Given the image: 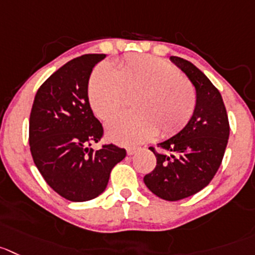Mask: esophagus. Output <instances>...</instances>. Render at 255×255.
Masks as SVG:
<instances>
[{
    "instance_id": "esophagus-1",
    "label": "esophagus",
    "mask_w": 255,
    "mask_h": 255,
    "mask_svg": "<svg viewBox=\"0 0 255 255\" xmlns=\"http://www.w3.org/2000/svg\"><path fill=\"white\" fill-rule=\"evenodd\" d=\"M137 151H139V149H137V147H129V149L126 150L128 155H130V156H131V155H134V154H136Z\"/></svg>"
}]
</instances>
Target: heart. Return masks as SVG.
Here are the masks:
<instances>
[{
	"label": "heart",
	"instance_id": "b5f03b06",
	"mask_svg": "<svg viewBox=\"0 0 255 255\" xmlns=\"http://www.w3.org/2000/svg\"><path fill=\"white\" fill-rule=\"evenodd\" d=\"M128 96H136L132 108L136 114L113 119L106 125L109 139L120 145H137L157 135H171L180 130L195 109V90L180 72L162 60L130 56L115 70L100 65L89 82V101L103 120L123 110Z\"/></svg>",
	"mask_w": 255,
	"mask_h": 255
}]
</instances>
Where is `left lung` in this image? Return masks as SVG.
<instances>
[{
  "mask_svg": "<svg viewBox=\"0 0 255 255\" xmlns=\"http://www.w3.org/2000/svg\"><path fill=\"white\" fill-rule=\"evenodd\" d=\"M170 61L195 87V109L178 134L157 144L168 152L150 147L156 166L144 176V183L159 198L176 202L200 191L214 178L229 139V121L222 95L212 81L186 60L170 56Z\"/></svg>",
  "mask_w": 255,
  "mask_h": 255,
  "instance_id": "left-lung-1",
  "label": "left lung"
}]
</instances>
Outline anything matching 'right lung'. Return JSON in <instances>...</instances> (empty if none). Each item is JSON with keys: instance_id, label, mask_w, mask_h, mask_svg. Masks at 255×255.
<instances>
[{"instance_id": "1", "label": "right lung", "mask_w": 255, "mask_h": 255, "mask_svg": "<svg viewBox=\"0 0 255 255\" xmlns=\"http://www.w3.org/2000/svg\"><path fill=\"white\" fill-rule=\"evenodd\" d=\"M104 53L71 60L38 89L30 115V149L46 183L62 198L87 202L106 189L110 171L126 156L125 149L89 147L103 136L94 116L87 87L90 75Z\"/></svg>"}]
</instances>
